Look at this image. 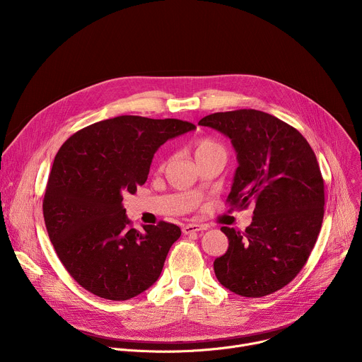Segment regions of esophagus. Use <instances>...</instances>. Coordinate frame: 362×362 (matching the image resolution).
Masks as SVG:
<instances>
[{"label": "esophagus", "mask_w": 362, "mask_h": 362, "mask_svg": "<svg viewBox=\"0 0 362 362\" xmlns=\"http://www.w3.org/2000/svg\"><path fill=\"white\" fill-rule=\"evenodd\" d=\"M208 229V226L206 225H199V223H187V225H183L182 228V232L185 235H189V233H194V232H199V230H206Z\"/></svg>", "instance_id": "obj_1"}]
</instances>
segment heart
Returning <instances> with one entry per match:
<instances>
[{"label": "heart", "instance_id": "obj_1", "mask_svg": "<svg viewBox=\"0 0 362 362\" xmlns=\"http://www.w3.org/2000/svg\"><path fill=\"white\" fill-rule=\"evenodd\" d=\"M216 151L223 153V148L221 144H218L216 141H214L211 139H200L194 143V147H193L194 159H199L202 156H206V154L216 153Z\"/></svg>", "mask_w": 362, "mask_h": 362}]
</instances>
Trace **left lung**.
<instances>
[{"instance_id": "1", "label": "left lung", "mask_w": 362, "mask_h": 362, "mask_svg": "<svg viewBox=\"0 0 362 362\" xmlns=\"http://www.w3.org/2000/svg\"><path fill=\"white\" fill-rule=\"evenodd\" d=\"M199 124L229 137L236 151L230 206H253L245 232L221 228L229 246L214 262L215 275L240 296L276 292L303 268L321 230L325 194L315 153L296 129L259 110L214 113Z\"/></svg>"}]
</instances>
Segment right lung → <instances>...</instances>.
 <instances>
[{
  "label": "right lung",
  "mask_w": 362,
  "mask_h": 362,
  "mask_svg": "<svg viewBox=\"0 0 362 362\" xmlns=\"http://www.w3.org/2000/svg\"><path fill=\"white\" fill-rule=\"evenodd\" d=\"M177 119L119 116L64 141L51 168L42 214L59 259L88 292L130 299L156 282L180 228L159 222L136 230L123 194L144 185L156 150L194 130Z\"/></svg>",
  "instance_id": "right-lung-1"
}]
</instances>
